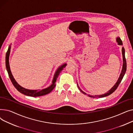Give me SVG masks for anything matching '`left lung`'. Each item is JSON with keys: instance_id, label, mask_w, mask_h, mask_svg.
Returning a JSON list of instances; mask_svg holds the SVG:
<instances>
[{"instance_id": "obj_1", "label": "left lung", "mask_w": 133, "mask_h": 133, "mask_svg": "<svg viewBox=\"0 0 133 133\" xmlns=\"http://www.w3.org/2000/svg\"><path fill=\"white\" fill-rule=\"evenodd\" d=\"M116 41L117 43V44L118 45H122V42L120 39V37H117L116 38ZM122 58H123V65H122V71H121V74L120 75V76L119 78H118L117 81H116V82L115 83V84L113 86V87L111 88L109 90H108V91L104 93L103 94H100V95H95L94 96L93 95H88V96L90 97H104V96H108L110 94H111V93H113L115 90L116 89V88H117L118 86L119 85V84L120 83L121 80H122L123 76L125 74V71H126V69H127V63H126V60H125V50H124V48L123 47H122ZM77 85H78V87L79 88V89H80V91L85 94H86V93L85 92H84L83 91H82V90L80 88L79 86H78V84L77 83Z\"/></svg>"}]
</instances>
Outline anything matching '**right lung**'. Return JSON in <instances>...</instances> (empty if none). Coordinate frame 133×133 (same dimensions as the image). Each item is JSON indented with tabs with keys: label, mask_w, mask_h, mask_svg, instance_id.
<instances>
[{
	"label": "right lung",
	"mask_w": 133,
	"mask_h": 133,
	"mask_svg": "<svg viewBox=\"0 0 133 133\" xmlns=\"http://www.w3.org/2000/svg\"><path fill=\"white\" fill-rule=\"evenodd\" d=\"M11 45H10L9 47L8 50L6 52V58H5V63H6V68L7 69V71L8 72L9 78L13 83V86L15 87V88L18 90L19 92L21 93H22L24 95L29 96H32V97H37V96H43L46 95L48 94L49 93H50L52 90L54 89V88L55 86V82L56 80H57V79L58 77V75L61 72V71L64 69L67 65V64H64L62 65H61L60 67H58V68L57 69L56 71L53 78V80L52 82V84L48 86L47 88H45L44 89H36V90H32V89H26L21 86H20L17 82L16 81L15 78H13V76L12 75V74L11 73V69H10V64H9V57H10V54L11 52Z\"/></svg>",
	"instance_id": "obj_1"
}]
</instances>
